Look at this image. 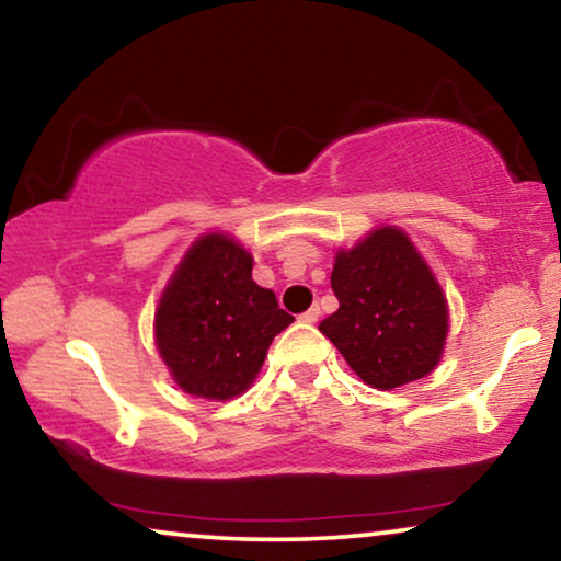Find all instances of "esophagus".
Returning a JSON list of instances; mask_svg holds the SVG:
<instances>
[{
	"instance_id": "esophagus-1",
	"label": "esophagus",
	"mask_w": 561,
	"mask_h": 561,
	"mask_svg": "<svg viewBox=\"0 0 561 561\" xmlns=\"http://www.w3.org/2000/svg\"><path fill=\"white\" fill-rule=\"evenodd\" d=\"M320 318V308H318V305H312V308L310 310H305L302 312V316H300V320H302V323H316V320Z\"/></svg>"
}]
</instances>
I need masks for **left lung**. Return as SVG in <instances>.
I'll return each mask as SVG.
<instances>
[{"label":"left lung","mask_w":561,"mask_h":561,"mask_svg":"<svg viewBox=\"0 0 561 561\" xmlns=\"http://www.w3.org/2000/svg\"><path fill=\"white\" fill-rule=\"evenodd\" d=\"M339 310L320 323L348 367L377 390H394L436 369L449 333L442 285L400 228L382 226L335 253Z\"/></svg>","instance_id":"1"}]
</instances>
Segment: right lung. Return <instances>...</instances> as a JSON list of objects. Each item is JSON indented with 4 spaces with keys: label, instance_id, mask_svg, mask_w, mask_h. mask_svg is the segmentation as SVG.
Returning a JSON list of instances; mask_svg holds the SVG:
<instances>
[{
    "label": "right lung",
    "instance_id": "obj_1",
    "mask_svg": "<svg viewBox=\"0 0 561 561\" xmlns=\"http://www.w3.org/2000/svg\"><path fill=\"white\" fill-rule=\"evenodd\" d=\"M251 268L241 243L210 233L192 243L163 289L156 346L186 394L230 400L249 390L274 335L295 320Z\"/></svg>",
    "mask_w": 561,
    "mask_h": 561
}]
</instances>
